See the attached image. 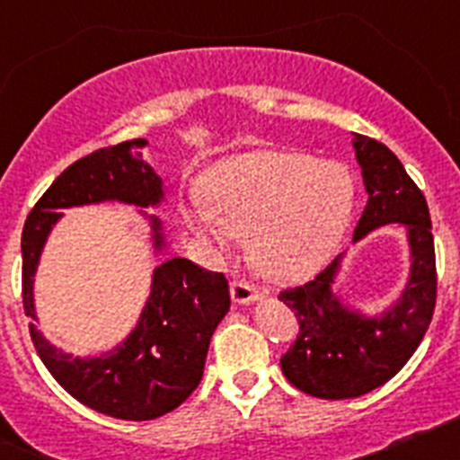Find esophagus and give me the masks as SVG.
Wrapping results in <instances>:
<instances>
[{
  "mask_svg": "<svg viewBox=\"0 0 460 460\" xmlns=\"http://www.w3.org/2000/svg\"><path fill=\"white\" fill-rule=\"evenodd\" d=\"M230 295H233L234 304H253L262 299V292L251 286V283H246V280H233L230 283Z\"/></svg>",
  "mask_w": 460,
  "mask_h": 460,
  "instance_id": "34e87169",
  "label": "esophagus"
}]
</instances>
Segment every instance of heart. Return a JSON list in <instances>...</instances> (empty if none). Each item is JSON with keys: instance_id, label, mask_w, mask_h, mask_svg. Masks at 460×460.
Returning <instances> with one entry per match:
<instances>
[{"instance_id": "1", "label": "heart", "mask_w": 460, "mask_h": 460, "mask_svg": "<svg viewBox=\"0 0 460 460\" xmlns=\"http://www.w3.org/2000/svg\"><path fill=\"white\" fill-rule=\"evenodd\" d=\"M205 200L184 218L211 251L251 237V260L267 279L304 280L334 258L350 227L355 177L341 161L292 149H251L223 158L202 180Z\"/></svg>"}]
</instances>
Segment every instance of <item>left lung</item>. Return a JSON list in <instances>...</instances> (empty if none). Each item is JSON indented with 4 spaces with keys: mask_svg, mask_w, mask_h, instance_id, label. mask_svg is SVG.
Wrapping results in <instances>:
<instances>
[{
    "mask_svg": "<svg viewBox=\"0 0 460 460\" xmlns=\"http://www.w3.org/2000/svg\"><path fill=\"white\" fill-rule=\"evenodd\" d=\"M368 200L352 242L394 223L405 230L410 274L401 295L380 313L352 306L339 290L345 253L313 280L279 299L292 308L299 334L280 357L290 385L315 398H357L392 380L420 348L436 308V249L429 205L396 154L367 136L352 137Z\"/></svg>",
    "mask_w": 460,
    "mask_h": 460,
    "instance_id": "left-lung-1",
    "label": "left lung"
}]
</instances>
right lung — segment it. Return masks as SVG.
Wrapping results in <instances>:
<instances>
[{"label":"right lung","instance_id":"right-lung-1","mask_svg":"<svg viewBox=\"0 0 460 460\" xmlns=\"http://www.w3.org/2000/svg\"><path fill=\"white\" fill-rule=\"evenodd\" d=\"M145 137L80 158L43 193L22 230V304L40 361L59 385L87 408L126 421L156 420L181 405L202 380L214 329L230 311L223 274L200 270L186 258L161 260L136 327L101 355L73 357L36 329L34 276L62 209L103 202L140 207L154 255L168 251L164 223L147 207L164 205L165 186L142 158Z\"/></svg>","mask_w":460,"mask_h":460}]
</instances>
